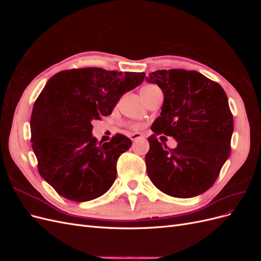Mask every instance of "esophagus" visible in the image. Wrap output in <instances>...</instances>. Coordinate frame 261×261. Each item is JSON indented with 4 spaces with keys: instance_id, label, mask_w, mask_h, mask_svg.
I'll list each match as a JSON object with an SVG mask.
<instances>
[{
    "instance_id": "34e87169",
    "label": "esophagus",
    "mask_w": 261,
    "mask_h": 261,
    "mask_svg": "<svg viewBox=\"0 0 261 261\" xmlns=\"http://www.w3.org/2000/svg\"><path fill=\"white\" fill-rule=\"evenodd\" d=\"M130 139L133 140V141H135V140H137V139H140V138H143L144 136H143V134H140V133H133V134H130Z\"/></svg>"
}]
</instances>
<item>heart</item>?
Returning <instances> with one entry per match:
<instances>
[{
  "label": "heart",
  "instance_id": "heart-1",
  "mask_svg": "<svg viewBox=\"0 0 261 261\" xmlns=\"http://www.w3.org/2000/svg\"><path fill=\"white\" fill-rule=\"evenodd\" d=\"M158 90H160V89L158 88L156 86H154V85H147V86H145V87H143V88H141V91H140L141 92V97H147V96H149V94H151L152 92L158 91ZM128 126L134 130L139 129V125L138 124L130 123V124H128Z\"/></svg>",
  "mask_w": 261,
  "mask_h": 261
}]
</instances>
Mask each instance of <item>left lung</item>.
<instances>
[{"instance_id":"left-lung-1","label":"left lung","mask_w":261,"mask_h":261,"mask_svg":"<svg viewBox=\"0 0 261 261\" xmlns=\"http://www.w3.org/2000/svg\"><path fill=\"white\" fill-rule=\"evenodd\" d=\"M147 82L160 87L164 101L148 137L147 173L153 185L176 198L198 196L215 184L231 152L233 114L218 83L195 70L161 69ZM178 141L170 149L156 136Z\"/></svg>"}]
</instances>
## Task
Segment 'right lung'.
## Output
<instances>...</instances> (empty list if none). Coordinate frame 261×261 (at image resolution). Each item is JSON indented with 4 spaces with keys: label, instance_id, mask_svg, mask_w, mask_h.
I'll return each mask as SVG.
<instances>
[{
    "label": "right lung",
    "instance_id": "obj_1",
    "mask_svg": "<svg viewBox=\"0 0 261 261\" xmlns=\"http://www.w3.org/2000/svg\"><path fill=\"white\" fill-rule=\"evenodd\" d=\"M145 76L86 67L62 70L46 83L31 113L30 141L39 173L59 195L84 202L113 185L117 159L132 140L116 134L109 143H98L91 123L111 114L123 94Z\"/></svg>",
    "mask_w": 261,
    "mask_h": 261
}]
</instances>
